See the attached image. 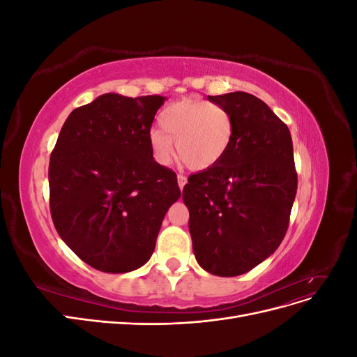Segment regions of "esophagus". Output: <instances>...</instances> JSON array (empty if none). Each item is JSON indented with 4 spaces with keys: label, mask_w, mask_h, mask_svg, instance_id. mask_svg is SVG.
I'll return each mask as SVG.
<instances>
[{
    "label": "esophagus",
    "mask_w": 357,
    "mask_h": 357,
    "mask_svg": "<svg viewBox=\"0 0 357 357\" xmlns=\"http://www.w3.org/2000/svg\"><path fill=\"white\" fill-rule=\"evenodd\" d=\"M177 181H178V188L183 190V188H185V185H186V177L185 176H181V174H178L177 176Z\"/></svg>",
    "instance_id": "1"
}]
</instances>
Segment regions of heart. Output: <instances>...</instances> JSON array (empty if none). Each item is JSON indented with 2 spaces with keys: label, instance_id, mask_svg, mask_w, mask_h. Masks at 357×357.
<instances>
[{
  "label": "heart",
  "instance_id": "heart-1",
  "mask_svg": "<svg viewBox=\"0 0 357 357\" xmlns=\"http://www.w3.org/2000/svg\"><path fill=\"white\" fill-rule=\"evenodd\" d=\"M160 129L149 132V146L160 165L169 164L174 144L183 164L193 171L214 167L228 152L234 122L223 105L185 98L169 104L159 116Z\"/></svg>",
  "mask_w": 357,
  "mask_h": 357
}]
</instances>
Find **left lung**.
Here are the masks:
<instances>
[{
    "label": "left lung",
    "instance_id": "left-lung-1",
    "mask_svg": "<svg viewBox=\"0 0 357 357\" xmlns=\"http://www.w3.org/2000/svg\"><path fill=\"white\" fill-rule=\"evenodd\" d=\"M232 116L228 152L214 167L188 178L193 255L219 277L248 273L282 244L298 176L289 128L255 95L207 96Z\"/></svg>",
    "mask_w": 357,
    "mask_h": 357
}]
</instances>
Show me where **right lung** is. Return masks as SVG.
I'll return each mask as SVG.
<instances>
[{"label":"right lung","mask_w":357,"mask_h":357,"mask_svg":"<svg viewBox=\"0 0 357 357\" xmlns=\"http://www.w3.org/2000/svg\"><path fill=\"white\" fill-rule=\"evenodd\" d=\"M165 96L104 93L70 113L49 164L55 228L83 262L102 273L143 266L155 250L177 176L160 167L149 132Z\"/></svg>","instance_id":"obj_1"}]
</instances>
